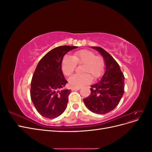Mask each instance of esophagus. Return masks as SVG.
Wrapping results in <instances>:
<instances>
[{
    "label": "esophagus",
    "instance_id": "1",
    "mask_svg": "<svg viewBox=\"0 0 152 152\" xmlns=\"http://www.w3.org/2000/svg\"><path fill=\"white\" fill-rule=\"evenodd\" d=\"M80 89V87H72V91H77Z\"/></svg>",
    "mask_w": 152,
    "mask_h": 152
}]
</instances>
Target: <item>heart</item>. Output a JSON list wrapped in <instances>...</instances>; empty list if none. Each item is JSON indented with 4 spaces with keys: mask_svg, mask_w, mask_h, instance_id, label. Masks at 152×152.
<instances>
[{
    "mask_svg": "<svg viewBox=\"0 0 152 152\" xmlns=\"http://www.w3.org/2000/svg\"><path fill=\"white\" fill-rule=\"evenodd\" d=\"M77 64H84L82 74H76L69 79V84L72 87H81L90 84L93 77L97 79L103 74L104 68L103 59L89 50L83 49L73 54V56L65 55L61 62V70L64 75L70 76L75 71ZM91 75V76L90 75Z\"/></svg>",
    "mask_w": 152,
    "mask_h": 152,
    "instance_id": "obj_1",
    "label": "heart"
}]
</instances>
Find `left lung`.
Here are the masks:
<instances>
[{
    "label": "left lung",
    "mask_w": 152,
    "mask_h": 152,
    "mask_svg": "<svg viewBox=\"0 0 152 152\" xmlns=\"http://www.w3.org/2000/svg\"><path fill=\"white\" fill-rule=\"evenodd\" d=\"M91 48L102 55L105 72L101 80L91 86V94L84 99V103L92 112L106 114L120 102L124 93V76L118 64L108 52L100 47Z\"/></svg>",
    "instance_id": "obj_1"
}]
</instances>
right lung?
<instances>
[{"label":"right lung","mask_w":152,"mask_h":152,"mask_svg":"<svg viewBox=\"0 0 152 152\" xmlns=\"http://www.w3.org/2000/svg\"><path fill=\"white\" fill-rule=\"evenodd\" d=\"M77 46L63 45L50 50L40 59L32 77L30 96L41 115L59 117L65 111L71 90L64 89L68 82L61 70L63 56Z\"/></svg>","instance_id":"obj_1"}]
</instances>
